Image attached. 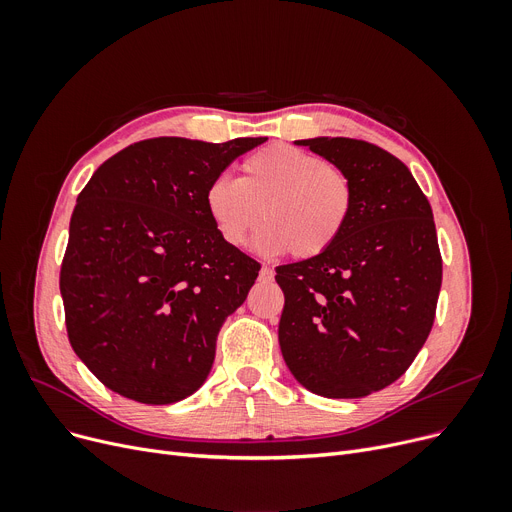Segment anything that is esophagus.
<instances>
[{
    "mask_svg": "<svg viewBox=\"0 0 512 512\" xmlns=\"http://www.w3.org/2000/svg\"><path fill=\"white\" fill-rule=\"evenodd\" d=\"M261 280H272L274 278V270L270 265H261V272H259Z\"/></svg>",
    "mask_w": 512,
    "mask_h": 512,
    "instance_id": "1",
    "label": "esophagus"
}]
</instances>
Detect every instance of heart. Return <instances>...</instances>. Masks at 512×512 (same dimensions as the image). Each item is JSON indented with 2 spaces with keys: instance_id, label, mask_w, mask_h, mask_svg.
Returning <instances> with one entry per match:
<instances>
[{
  "instance_id": "1",
  "label": "heart",
  "mask_w": 512,
  "mask_h": 512,
  "mask_svg": "<svg viewBox=\"0 0 512 512\" xmlns=\"http://www.w3.org/2000/svg\"><path fill=\"white\" fill-rule=\"evenodd\" d=\"M240 172L238 180L213 178L205 191L209 218L230 247H245L263 218L253 240L259 253L311 259L332 249L351 222L353 182L319 155L276 143L251 153Z\"/></svg>"
}]
</instances>
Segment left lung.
<instances>
[{
  "label": "left lung",
  "instance_id": "1",
  "mask_svg": "<svg viewBox=\"0 0 512 512\" xmlns=\"http://www.w3.org/2000/svg\"><path fill=\"white\" fill-rule=\"evenodd\" d=\"M353 182L351 222L317 257L276 267L282 357L301 386L361 398L409 369L434 326L442 257L434 213L409 168L365 141H294Z\"/></svg>",
  "mask_w": 512,
  "mask_h": 512
}]
</instances>
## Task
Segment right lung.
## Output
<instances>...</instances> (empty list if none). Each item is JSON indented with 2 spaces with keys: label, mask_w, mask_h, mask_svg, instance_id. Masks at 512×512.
I'll list each match as a JSON object with an SVG mask.
<instances>
[{
  "label": "right lung",
  "mask_w": 512,
  "mask_h": 512,
  "mask_svg": "<svg viewBox=\"0 0 512 512\" xmlns=\"http://www.w3.org/2000/svg\"><path fill=\"white\" fill-rule=\"evenodd\" d=\"M265 141H141L80 191L60 292L74 353L103 386L172 405L207 380L220 328L261 265L215 230L205 191Z\"/></svg>",
  "instance_id": "add662e5"
}]
</instances>
